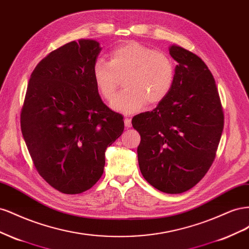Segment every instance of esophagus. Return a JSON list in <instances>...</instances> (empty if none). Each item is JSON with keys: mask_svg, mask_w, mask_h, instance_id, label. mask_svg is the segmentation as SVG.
Wrapping results in <instances>:
<instances>
[{"mask_svg": "<svg viewBox=\"0 0 249 249\" xmlns=\"http://www.w3.org/2000/svg\"><path fill=\"white\" fill-rule=\"evenodd\" d=\"M124 125H125V127H131V125H132L131 118H129V117L124 118Z\"/></svg>", "mask_w": 249, "mask_h": 249, "instance_id": "1", "label": "esophagus"}]
</instances>
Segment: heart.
Wrapping results in <instances>:
<instances>
[{
    "label": "heart",
    "mask_w": 249,
    "mask_h": 249,
    "mask_svg": "<svg viewBox=\"0 0 249 249\" xmlns=\"http://www.w3.org/2000/svg\"><path fill=\"white\" fill-rule=\"evenodd\" d=\"M94 84L105 100L111 101L124 79L126 88L115 96L111 108L133 114L146 104L155 106L164 101L175 82V65L162 52L136 41H125L113 49L109 62L97 59L92 67Z\"/></svg>",
    "instance_id": "1"
}]
</instances>
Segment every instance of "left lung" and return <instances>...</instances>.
<instances>
[{
  "label": "left lung",
  "mask_w": 249,
  "mask_h": 249,
  "mask_svg": "<svg viewBox=\"0 0 249 249\" xmlns=\"http://www.w3.org/2000/svg\"><path fill=\"white\" fill-rule=\"evenodd\" d=\"M178 62L169 94L153 110L134 116L141 136L139 168L156 189L169 194L191 189L212 165L223 130V112L215 80L193 53L176 44Z\"/></svg>",
  "instance_id": "left-lung-1"
}]
</instances>
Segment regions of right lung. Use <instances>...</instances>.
<instances>
[{"mask_svg": "<svg viewBox=\"0 0 249 249\" xmlns=\"http://www.w3.org/2000/svg\"><path fill=\"white\" fill-rule=\"evenodd\" d=\"M93 39L64 44L37 64L29 80L20 127L39 175L58 191L90 189L104 172L105 152L124 129V117L102 101L92 67Z\"/></svg>", "mask_w": 249, "mask_h": 249, "instance_id": "right-lung-1", "label": "right lung"}]
</instances>
